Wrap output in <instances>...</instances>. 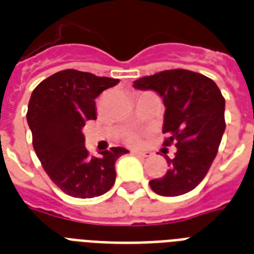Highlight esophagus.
<instances>
[{"instance_id": "obj_1", "label": "esophagus", "mask_w": 254, "mask_h": 254, "mask_svg": "<svg viewBox=\"0 0 254 254\" xmlns=\"http://www.w3.org/2000/svg\"><path fill=\"white\" fill-rule=\"evenodd\" d=\"M133 154L137 155V157H142V158H147L149 155H150V153H147V151H139V150H134L131 151Z\"/></svg>"}]
</instances>
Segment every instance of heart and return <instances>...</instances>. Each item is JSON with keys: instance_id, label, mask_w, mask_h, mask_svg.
Instances as JSON below:
<instances>
[{"instance_id": "obj_1", "label": "heart", "mask_w": 254, "mask_h": 254, "mask_svg": "<svg viewBox=\"0 0 254 254\" xmlns=\"http://www.w3.org/2000/svg\"><path fill=\"white\" fill-rule=\"evenodd\" d=\"M131 139H133V141H137V137H135V135H134V137H133V138H131Z\"/></svg>"}]
</instances>
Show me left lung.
<instances>
[{"instance_id":"left-lung-1","label":"left lung","mask_w":254,"mask_h":254,"mask_svg":"<svg viewBox=\"0 0 254 254\" xmlns=\"http://www.w3.org/2000/svg\"><path fill=\"white\" fill-rule=\"evenodd\" d=\"M137 89H153L166 107L163 146L175 143L169 170L150 187L162 196H178L200 183L216 157L225 130V100L216 83L189 69H167L134 81Z\"/></svg>"}]
</instances>
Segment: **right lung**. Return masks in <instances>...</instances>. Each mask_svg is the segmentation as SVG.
Here are the masks:
<instances>
[{
  "label": "right lung",
  "mask_w": 254,
  "mask_h": 254,
  "mask_svg": "<svg viewBox=\"0 0 254 254\" xmlns=\"http://www.w3.org/2000/svg\"><path fill=\"white\" fill-rule=\"evenodd\" d=\"M119 79L63 69L37 85L27 108L33 146L50 179L69 196L95 197L112 189L116 161L129 151L111 147L92 157L84 146L83 127L96 120L95 99Z\"/></svg>",
  "instance_id": "1"
}]
</instances>
